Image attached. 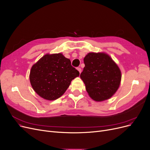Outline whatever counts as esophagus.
Returning <instances> with one entry per match:
<instances>
[{"label":"esophagus","mask_w":150,"mask_h":150,"mask_svg":"<svg viewBox=\"0 0 150 150\" xmlns=\"http://www.w3.org/2000/svg\"><path fill=\"white\" fill-rule=\"evenodd\" d=\"M77 70H79V71L80 72V74L81 72V69L80 67H78V68H77Z\"/></svg>","instance_id":"34e87169"}]
</instances>
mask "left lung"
Here are the masks:
<instances>
[{"label":"left lung","instance_id":"1","mask_svg":"<svg viewBox=\"0 0 150 150\" xmlns=\"http://www.w3.org/2000/svg\"><path fill=\"white\" fill-rule=\"evenodd\" d=\"M84 63L80 78L89 97L97 102L111 98L121 83V72L118 65L103 52L88 53Z\"/></svg>","mask_w":150,"mask_h":150}]
</instances>
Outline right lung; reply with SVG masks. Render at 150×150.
Wrapping results in <instances>:
<instances>
[{"instance_id":"add662e5","label":"right lung","mask_w":150,"mask_h":150,"mask_svg":"<svg viewBox=\"0 0 150 150\" xmlns=\"http://www.w3.org/2000/svg\"><path fill=\"white\" fill-rule=\"evenodd\" d=\"M79 71L62 53L47 54L31 67L29 80L35 92L44 99L54 100L66 92Z\"/></svg>"}]
</instances>
